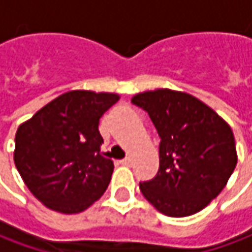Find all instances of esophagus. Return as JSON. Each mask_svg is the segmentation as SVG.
Wrapping results in <instances>:
<instances>
[{
    "instance_id": "esophagus-1",
    "label": "esophagus",
    "mask_w": 252,
    "mask_h": 252,
    "mask_svg": "<svg viewBox=\"0 0 252 252\" xmlns=\"http://www.w3.org/2000/svg\"><path fill=\"white\" fill-rule=\"evenodd\" d=\"M121 164L122 165H130L131 164V160L127 157V158H125V160H122L121 161Z\"/></svg>"
}]
</instances>
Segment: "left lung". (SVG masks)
Returning <instances> with one entry per match:
<instances>
[{"instance_id":"1","label":"left lung","mask_w":252,"mask_h":252,"mask_svg":"<svg viewBox=\"0 0 252 252\" xmlns=\"http://www.w3.org/2000/svg\"><path fill=\"white\" fill-rule=\"evenodd\" d=\"M131 102L149 113L160 136V168L140 182L143 196L160 213L185 218L206 208L237 165L228 123L190 94L161 88Z\"/></svg>"}]
</instances>
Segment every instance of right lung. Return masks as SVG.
<instances>
[{"label": "right lung", "mask_w": 252, "mask_h": 252, "mask_svg": "<svg viewBox=\"0 0 252 252\" xmlns=\"http://www.w3.org/2000/svg\"><path fill=\"white\" fill-rule=\"evenodd\" d=\"M118 94L74 90L44 105L15 134L14 161L25 185L46 208L73 215L106 190L113 161L101 151V116Z\"/></svg>", "instance_id": "1"}]
</instances>
